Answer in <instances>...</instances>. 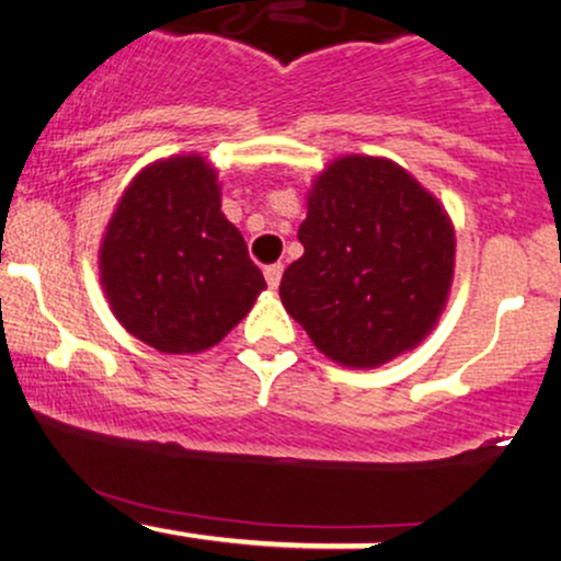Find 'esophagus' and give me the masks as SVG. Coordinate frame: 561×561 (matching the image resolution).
Returning <instances> with one entry per match:
<instances>
[{
  "instance_id": "esophagus-1",
  "label": "esophagus",
  "mask_w": 561,
  "mask_h": 561,
  "mask_svg": "<svg viewBox=\"0 0 561 561\" xmlns=\"http://www.w3.org/2000/svg\"><path fill=\"white\" fill-rule=\"evenodd\" d=\"M282 272H285V266H282V263H272V266L263 268V276H266L268 287H272V289L279 287V282H282Z\"/></svg>"
}]
</instances>
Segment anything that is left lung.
<instances>
[{"instance_id": "obj_1", "label": "left lung", "mask_w": 561, "mask_h": 561, "mask_svg": "<svg viewBox=\"0 0 561 561\" xmlns=\"http://www.w3.org/2000/svg\"><path fill=\"white\" fill-rule=\"evenodd\" d=\"M282 306L332 362L375 369L433 332L454 282V224L388 158L332 160L308 192Z\"/></svg>"}]
</instances>
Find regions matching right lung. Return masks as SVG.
<instances>
[{
    "label": "right lung",
    "instance_id": "1",
    "mask_svg": "<svg viewBox=\"0 0 561 561\" xmlns=\"http://www.w3.org/2000/svg\"><path fill=\"white\" fill-rule=\"evenodd\" d=\"M100 282L124 330L160 353L221 343L266 287L221 214L216 169L199 156L134 176L102 237Z\"/></svg>",
    "mask_w": 561,
    "mask_h": 561
}]
</instances>
